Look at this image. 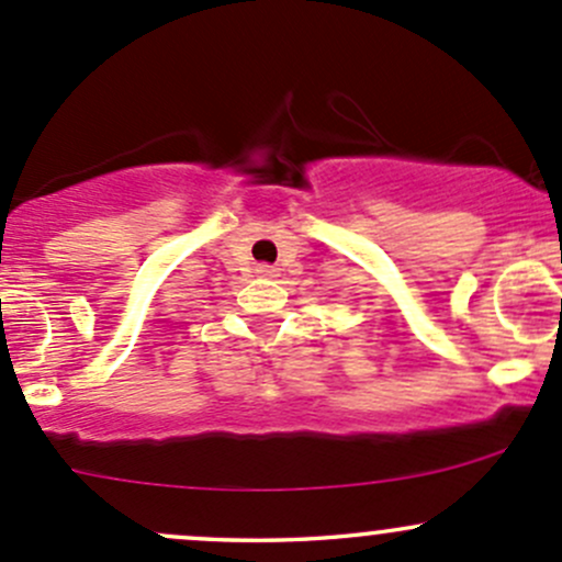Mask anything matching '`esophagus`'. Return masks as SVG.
<instances>
[{"label": "esophagus", "mask_w": 562, "mask_h": 562, "mask_svg": "<svg viewBox=\"0 0 562 562\" xmlns=\"http://www.w3.org/2000/svg\"><path fill=\"white\" fill-rule=\"evenodd\" d=\"M255 274H258V277H274V274H277V269H274V266L260 263V266H255Z\"/></svg>", "instance_id": "esophagus-1"}]
</instances>
